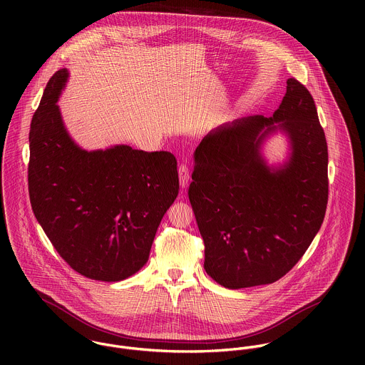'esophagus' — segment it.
<instances>
[{
  "label": "esophagus",
  "mask_w": 365,
  "mask_h": 365,
  "mask_svg": "<svg viewBox=\"0 0 365 365\" xmlns=\"http://www.w3.org/2000/svg\"><path fill=\"white\" fill-rule=\"evenodd\" d=\"M178 177H180L181 188H185L188 185V180H190V171H188V165L187 164H181L178 167Z\"/></svg>",
  "instance_id": "esophagus-1"
}]
</instances>
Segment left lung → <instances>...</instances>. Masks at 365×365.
I'll return each mask as SVG.
<instances>
[{
    "instance_id": "8db88e82",
    "label": "left lung",
    "mask_w": 365,
    "mask_h": 365,
    "mask_svg": "<svg viewBox=\"0 0 365 365\" xmlns=\"http://www.w3.org/2000/svg\"><path fill=\"white\" fill-rule=\"evenodd\" d=\"M281 130L292 153L269 168L259 153ZM188 197L205 245L204 267L225 288L271 284L308 250L327 207V143L308 88L287 80L271 118L253 115L208 133L194 153Z\"/></svg>"
}]
</instances>
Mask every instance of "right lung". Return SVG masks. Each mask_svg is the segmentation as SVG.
Masks as SVG:
<instances>
[{
	"instance_id": "add662e5",
	"label": "right lung",
	"mask_w": 365,
	"mask_h": 365,
	"mask_svg": "<svg viewBox=\"0 0 365 365\" xmlns=\"http://www.w3.org/2000/svg\"><path fill=\"white\" fill-rule=\"evenodd\" d=\"M67 77L66 68L53 74L32 118L31 205L74 271L122 281L149 260L157 227L178 195L177 160L126 145L93 152L77 146L56 104Z\"/></svg>"
}]
</instances>
